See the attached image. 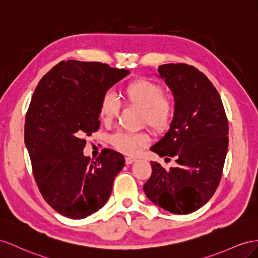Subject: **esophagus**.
I'll use <instances>...</instances> for the list:
<instances>
[{
    "mask_svg": "<svg viewBox=\"0 0 258 258\" xmlns=\"http://www.w3.org/2000/svg\"><path fill=\"white\" fill-rule=\"evenodd\" d=\"M135 161H136L135 158H132V157H126V158H125V163H126L127 165H130V164H132V163H134Z\"/></svg>",
    "mask_w": 258,
    "mask_h": 258,
    "instance_id": "esophagus-1",
    "label": "esophagus"
}]
</instances>
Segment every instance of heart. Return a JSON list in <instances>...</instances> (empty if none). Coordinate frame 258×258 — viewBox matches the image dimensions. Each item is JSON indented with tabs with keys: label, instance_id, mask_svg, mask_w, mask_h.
Here are the masks:
<instances>
[{
	"label": "heart",
	"instance_id": "heart-1",
	"mask_svg": "<svg viewBox=\"0 0 258 258\" xmlns=\"http://www.w3.org/2000/svg\"><path fill=\"white\" fill-rule=\"evenodd\" d=\"M123 97L128 106L141 109V123L148 125L158 133L171 127L175 115V104L165 95L161 84L148 79H135L123 88ZM120 111V102L110 92L102 95L99 101V117L102 122H112ZM116 150L125 154H135L147 146L149 136L145 132L127 133L117 132L110 138Z\"/></svg>",
	"mask_w": 258,
	"mask_h": 258
}]
</instances>
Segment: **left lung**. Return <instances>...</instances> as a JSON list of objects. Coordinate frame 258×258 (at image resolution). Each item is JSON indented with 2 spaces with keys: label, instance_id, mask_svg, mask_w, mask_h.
I'll return each mask as SVG.
<instances>
[{
  "label": "left lung",
  "instance_id": "obj_1",
  "mask_svg": "<svg viewBox=\"0 0 258 258\" xmlns=\"http://www.w3.org/2000/svg\"><path fill=\"white\" fill-rule=\"evenodd\" d=\"M158 70L174 95L175 115L150 149L160 157H175L178 165L166 171L151 162L144 191L163 210L189 214L203 207L219 185L229 143L228 119L217 90L200 70L187 63L161 64Z\"/></svg>",
  "mask_w": 258,
  "mask_h": 258
}]
</instances>
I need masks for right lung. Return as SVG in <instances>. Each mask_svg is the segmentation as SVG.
<instances>
[{"instance_id": "1", "label": "right lung", "mask_w": 258, "mask_h": 258, "mask_svg": "<svg viewBox=\"0 0 258 258\" xmlns=\"http://www.w3.org/2000/svg\"><path fill=\"white\" fill-rule=\"evenodd\" d=\"M128 73L101 62L60 61L33 93L25 144L42 197L66 217L82 219L104 207L124 166L112 149H102L95 161L83 149L85 137L99 128L101 96Z\"/></svg>"}]
</instances>
